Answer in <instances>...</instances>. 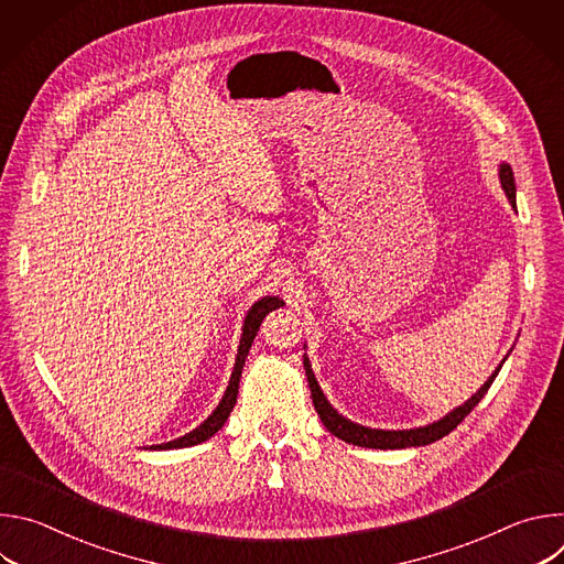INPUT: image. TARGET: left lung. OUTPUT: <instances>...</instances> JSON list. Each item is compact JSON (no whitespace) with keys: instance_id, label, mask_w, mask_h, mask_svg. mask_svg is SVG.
<instances>
[{"instance_id":"obj_1","label":"left lung","mask_w":564,"mask_h":564,"mask_svg":"<svg viewBox=\"0 0 564 564\" xmlns=\"http://www.w3.org/2000/svg\"><path fill=\"white\" fill-rule=\"evenodd\" d=\"M500 181H502V187L511 200V205H516V183H513V172L509 165H502L500 170ZM303 366H305V375H307V383H310V390H312V404L321 417V422H324V426L339 440L348 442V444H355V446H366V448H409V446H426L431 442H437L442 440L444 435H448L453 429H457V424L479 404L481 397L487 394V390L491 388L494 379L498 377L500 368L489 377V381L481 386L464 406L455 409L453 413H448L444 420L431 424V426H424V429H413V431H372V429H366V426H359V424H352L348 422L346 417H341L330 404L328 399L324 397V392H321L314 375H312V368L307 364V359H303Z\"/></svg>"}]
</instances>
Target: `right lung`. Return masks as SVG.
Listing matches in <instances>:
<instances>
[{
  "label": "right lung",
  "mask_w": 564,
  "mask_h": 564,
  "mask_svg": "<svg viewBox=\"0 0 564 564\" xmlns=\"http://www.w3.org/2000/svg\"><path fill=\"white\" fill-rule=\"evenodd\" d=\"M279 305H283L281 299L276 296H265L261 301H257L252 305V310L248 312L246 316V326H243V337H240V346H238V357H236V366H234V372H231V379H229V386L220 399V404L216 406V411L192 433H187L185 437L181 440H174V442H167V444H158V446H151V448H158V451H165V448H185V446H194V444H200L205 440H209L214 433L220 431V426L227 422L234 404H236V394H238V381H240V372H243V364H246V357L254 344V337L261 328V321L265 318L268 312L276 310Z\"/></svg>",
  "instance_id": "1"
}]
</instances>
